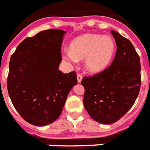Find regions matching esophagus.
<instances>
[{"mask_svg": "<svg viewBox=\"0 0 150 150\" xmlns=\"http://www.w3.org/2000/svg\"><path fill=\"white\" fill-rule=\"evenodd\" d=\"M77 81H78V83H81V81H82V78H83V76L81 75V74H77Z\"/></svg>", "mask_w": 150, "mask_h": 150, "instance_id": "1", "label": "esophagus"}]
</instances>
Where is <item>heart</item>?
<instances>
[{
  "label": "heart",
  "mask_w": 150,
  "mask_h": 150,
  "mask_svg": "<svg viewBox=\"0 0 150 150\" xmlns=\"http://www.w3.org/2000/svg\"><path fill=\"white\" fill-rule=\"evenodd\" d=\"M115 51V44L111 37L87 34L79 36L70 43L66 59L75 62L85 59V68L91 73H99L107 67Z\"/></svg>",
  "instance_id": "1"
}]
</instances>
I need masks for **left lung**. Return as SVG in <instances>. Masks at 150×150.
Segmentation results:
<instances>
[{
    "mask_svg": "<svg viewBox=\"0 0 150 150\" xmlns=\"http://www.w3.org/2000/svg\"><path fill=\"white\" fill-rule=\"evenodd\" d=\"M117 50L108 67L84 76L83 105L90 116L101 124H113L129 111L141 86L139 56L129 39L111 31Z\"/></svg>",
    "mask_w": 150,
    "mask_h": 150,
    "instance_id": "8db88e82",
    "label": "left lung"
}]
</instances>
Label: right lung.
Instances as JSON below:
<instances>
[{
	"instance_id": "add662e5",
	"label": "right lung",
	"mask_w": 150,
	"mask_h": 150,
	"mask_svg": "<svg viewBox=\"0 0 150 150\" xmlns=\"http://www.w3.org/2000/svg\"><path fill=\"white\" fill-rule=\"evenodd\" d=\"M66 32L48 29L26 38L11 55L7 87L19 115L36 126L51 124L59 117L76 74L59 70Z\"/></svg>"
}]
</instances>
